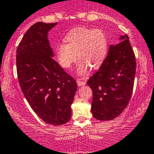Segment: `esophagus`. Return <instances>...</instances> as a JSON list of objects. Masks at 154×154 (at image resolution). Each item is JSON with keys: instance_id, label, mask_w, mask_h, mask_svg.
Here are the masks:
<instances>
[{"instance_id": "1", "label": "esophagus", "mask_w": 154, "mask_h": 154, "mask_svg": "<svg viewBox=\"0 0 154 154\" xmlns=\"http://www.w3.org/2000/svg\"><path fill=\"white\" fill-rule=\"evenodd\" d=\"M76 83H77V85L79 86H84V85H85V84H86L84 82H83V81H80V80H77Z\"/></svg>"}]
</instances>
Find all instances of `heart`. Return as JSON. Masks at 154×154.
I'll return each instance as SVG.
<instances>
[{
  "mask_svg": "<svg viewBox=\"0 0 154 154\" xmlns=\"http://www.w3.org/2000/svg\"><path fill=\"white\" fill-rule=\"evenodd\" d=\"M64 41L65 44L61 43L55 48L58 63L64 68H70L77 55V72L80 75L87 72L89 65L91 68L100 65L108 49L106 35L100 29L76 27L67 34Z\"/></svg>",
  "mask_w": 154,
  "mask_h": 154,
  "instance_id": "1",
  "label": "heart"
}]
</instances>
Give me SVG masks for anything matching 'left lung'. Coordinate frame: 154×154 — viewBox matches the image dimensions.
<instances>
[{
    "label": "left lung",
    "instance_id": "obj_1",
    "mask_svg": "<svg viewBox=\"0 0 154 154\" xmlns=\"http://www.w3.org/2000/svg\"><path fill=\"white\" fill-rule=\"evenodd\" d=\"M110 46L99 70L89 78L92 91L91 111L100 121L113 120L127 108L134 87L136 59L127 35Z\"/></svg>",
    "mask_w": 154,
    "mask_h": 154
}]
</instances>
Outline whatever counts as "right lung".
Returning <instances> with one entry per match:
<instances>
[{"label": "right lung", "mask_w": 154, "mask_h": 154, "mask_svg": "<svg viewBox=\"0 0 154 154\" xmlns=\"http://www.w3.org/2000/svg\"><path fill=\"white\" fill-rule=\"evenodd\" d=\"M57 25L39 22L27 30L17 49V72L31 108L46 124L62 125L71 118L75 81L53 59L48 32Z\"/></svg>", "instance_id": "right-lung-1"}]
</instances>
